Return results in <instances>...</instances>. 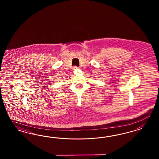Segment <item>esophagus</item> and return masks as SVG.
Returning <instances> with one entry per match:
<instances>
[{"mask_svg":"<svg viewBox=\"0 0 159 159\" xmlns=\"http://www.w3.org/2000/svg\"><path fill=\"white\" fill-rule=\"evenodd\" d=\"M77 68H78V67L76 66H75L73 67V69H77Z\"/></svg>","mask_w":159,"mask_h":159,"instance_id":"34e87169","label":"esophagus"}]
</instances>
